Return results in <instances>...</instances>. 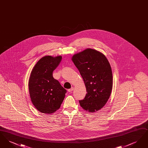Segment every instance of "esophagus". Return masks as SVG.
<instances>
[{"label": "esophagus", "mask_w": 148, "mask_h": 148, "mask_svg": "<svg viewBox=\"0 0 148 148\" xmlns=\"http://www.w3.org/2000/svg\"><path fill=\"white\" fill-rule=\"evenodd\" d=\"M73 89H74V88H73V87H71V89H68V92H71L72 91H73Z\"/></svg>", "instance_id": "1"}]
</instances>
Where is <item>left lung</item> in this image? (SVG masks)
I'll return each instance as SVG.
<instances>
[{
	"label": "left lung",
	"mask_w": 148,
	"mask_h": 148,
	"mask_svg": "<svg viewBox=\"0 0 148 148\" xmlns=\"http://www.w3.org/2000/svg\"><path fill=\"white\" fill-rule=\"evenodd\" d=\"M83 77L87 94L79 100L89 112L98 111L106 105L113 88V74L106 56L97 50L86 49L72 57Z\"/></svg>",
	"instance_id": "8db88e82"
}]
</instances>
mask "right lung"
I'll return each instance as SVG.
<instances>
[{
  "label": "right lung",
  "mask_w": 148,
  "mask_h": 148,
  "mask_svg": "<svg viewBox=\"0 0 148 148\" xmlns=\"http://www.w3.org/2000/svg\"><path fill=\"white\" fill-rule=\"evenodd\" d=\"M62 56L42 57L35 64L29 80L31 100L37 110L45 114L54 113L60 107L66 90L53 76Z\"/></svg>",
  "instance_id": "right-lung-1"
}]
</instances>
